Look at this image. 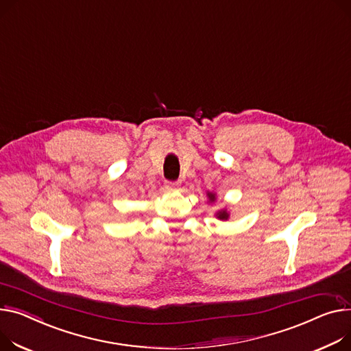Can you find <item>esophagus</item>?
<instances>
[{
	"mask_svg": "<svg viewBox=\"0 0 351 351\" xmlns=\"http://www.w3.org/2000/svg\"><path fill=\"white\" fill-rule=\"evenodd\" d=\"M179 184H180V180H175V182L173 180H167L165 182V188L169 189V191H175Z\"/></svg>",
	"mask_w": 351,
	"mask_h": 351,
	"instance_id": "1",
	"label": "esophagus"
}]
</instances>
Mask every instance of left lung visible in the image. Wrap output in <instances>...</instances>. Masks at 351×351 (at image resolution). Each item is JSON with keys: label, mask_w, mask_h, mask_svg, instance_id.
<instances>
[{"label": "left lung", "mask_w": 351, "mask_h": 351, "mask_svg": "<svg viewBox=\"0 0 351 351\" xmlns=\"http://www.w3.org/2000/svg\"><path fill=\"white\" fill-rule=\"evenodd\" d=\"M208 197H210V200H215V195H213V193H208ZM217 215H219V219H221V220H224V219L228 217V215H227L226 212H220V213H217Z\"/></svg>", "instance_id": "8db88e82"}]
</instances>
